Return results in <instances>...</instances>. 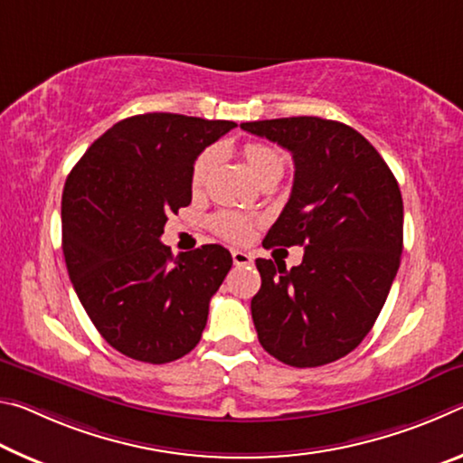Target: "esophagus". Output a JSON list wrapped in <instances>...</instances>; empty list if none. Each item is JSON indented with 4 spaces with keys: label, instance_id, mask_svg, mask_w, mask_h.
Here are the masks:
<instances>
[{
    "label": "esophagus",
    "instance_id": "esophagus-1",
    "mask_svg": "<svg viewBox=\"0 0 463 463\" xmlns=\"http://www.w3.org/2000/svg\"><path fill=\"white\" fill-rule=\"evenodd\" d=\"M232 259H233V264H236V267H246V264L252 262V256H250L248 252H241V250H233Z\"/></svg>",
    "mask_w": 463,
    "mask_h": 463
}]
</instances>
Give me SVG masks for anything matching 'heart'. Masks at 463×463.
I'll list each match as a JSON object with an SVG mask.
<instances>
[{
    "mask_svg": "<svg viewBox=\"0 0 463 463\" xmlns=\"http://www.w3.org/2000/svg\"><path fill=\"white\" fill-rule=\"evenodd\" d=\"M244 157L248 162V168L252 170V174L259 180H264L269 176H283L285 170V157L281 151L272 146H267V143H246L244 146ZM217 162V149L209 147L204 149L203 154L196 157L191 170V184L194 191L203 188L204 182L209 178V172L213 170V165ZM211 225L213 230L227 240H236L241 241L250 236V230H252V222L246 215L233 213V211H222L211 217Z\"/></svg>",
    "mask_w": 463,
    "mask_h": 463,
    "instance_id": "1",
    "label": "heart"
}]
</instances>
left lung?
<instances>
[{
    "instance_id": "left-lung-1",
    "label": "left lung",
    "mask_w": 463,
    "mask_h": 463,
    "mask_svg": "<svg viewBox=\"0 0 463 463\" xmlns=\"http://www.w3.org/2000/svg\"><path fill=\"white\" fill-rule=\"evenodd\" d=\"M291 151L293 191L267 233L306 246L299 267L256 260L252 320L262 348L291 367H320L361 345L400 267L404 204L377 149L353 127L320 117L241 123Z\"/></svg>"
}]
</instances>
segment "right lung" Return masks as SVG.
Instances as JSON below:
<instances>
[{
  "label": "right lung",
  "mask_w": 463,
  "mask_h": 463,
  "mask_svg": "<svg viewBox=\"0 0 463 463\" xmlns=\"http://www.w3.org/2000/svg\"><path fill=\"white\" fill-rule=\"evenodd\" d=\"M232 120L147 112L112 125L88 147L61 199L63 256L102 338L135 361H176L199 345L209 301L232 269L219 244L172 256L160 238L191 204L201 151Z\"/></svg>",
  "instance_id": "add662e5"
}]
</instances>
